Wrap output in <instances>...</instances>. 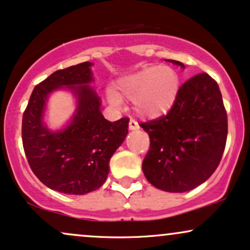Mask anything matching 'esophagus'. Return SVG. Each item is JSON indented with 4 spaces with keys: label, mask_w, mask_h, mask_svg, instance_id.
<instances>
[{
    "label": "esophagus",
    "mask_w": 250,
    "mask_h": 250,
    "mask_svg": "<svg viewBox=\"0 0 250 250\" xmlns=\"http://www.w3.org/2000/svg\"><path fill=\"white\" fill-rule=\"evenodd\" d=\"M139 128H140V125H139V123H137V121H135L134 119L129 120V129H130V130H137Z\"/></svg>",
    "instance_id": "1"
}]
</instances>
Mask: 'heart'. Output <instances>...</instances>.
<instances>
[{"label":"heart","mask_w":250,"mask_h":250,"mask_svg":"<svg viewBox=\"0 0 250 250\" xmlns=\"http://www.w3.org/2000/svg\"><path fill=\"white\" fill-rule=\"evenodd\" d=\"M180 89V77L170 67H145L117 80L108 93L109 101L119 104L120 99L133 100L134 108L142 116H159L173 107Z\"/></svg>","instance_id":"b5f03b06"}]
</instances>
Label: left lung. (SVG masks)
Segmentation results:
<instances>
[{
  "label": "left lung",
  "instance_id": "left-lung-1",
  "mask_svg": "<svg viewBox=\"0 0 250 250\" xmlns=\"http://www.w3.org/2000/svg\"><path fill=\"white\" fill-rule=\"evenodd\" d=\"M141 127L150 139L142 162L146 179L169 193L196 188L211 176L226 147L228 120L216 81L206 73L189 79L167 115Z\"/></svg>",
  "mask_w": 250,
  "mask_h": 250
}]
</instances>
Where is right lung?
I'll list each match as a JSON object with an SVG mask.
<instances>
[{
	"mask_svg": "<svg viewBox=\"0 0 250 250\" xmlns=\"http://www.w3.org/2000/svg\"><path fill=\"white\" fill-rule=\"evenodd\" d=\"M83 62L57 70L34 88L22 119V141L31 170L59 193L84 195L96 190L109 174V161L128 134L129 119H104L101 99L89 85L90 67ZM70 90L77 109L68 125L51 132L42 122L47 97L57 88Z\"/></svg>",
	"mask_w": 250,
	"mask_h": 250,
	"instance_id": "right-lung-1",
	"label": "right lung"
}]
</instances>
